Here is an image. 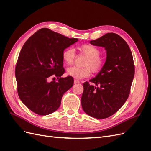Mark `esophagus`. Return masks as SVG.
Segmentation results:
<instances>
[{"label": "esophagus", "instance_id": "obj_1", "mask_svg": "<svg viewBox=\"0 0 151 151\" xmlns=\"http://www.w3.org/2000/svg\"><path fill=\"white\" fill-rule=\"evenodd\" d=\"M74 83H80V81H79V80H78L75 79L74 80Z\"/></svg>", "mask_w": 151, "mask_h": 151}]
</instances>
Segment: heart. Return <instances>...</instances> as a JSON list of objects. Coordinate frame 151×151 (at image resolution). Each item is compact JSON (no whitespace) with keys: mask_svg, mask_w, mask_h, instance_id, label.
I'll list each match as a JSON object with an SVG mask.
<instances>
[{"mask_svg":"<svg viewBox=\"0 0 151 151\" xmlns=\"http://www.w3.org/2000/svg\"><path fill=\"white\" fill-rule=\"evenodd\" d=\"M80 51L82 54L87 57L83 64L86 67L69 68L67 69V74L76 79H82L90 76L91 71L95 73H99L104 64V60L100 55L99 49L91 44H84L80 45ZM62 57L66 64L71 65L76 57L75 50L72 47L66 48L63 51Z\"/></svg>","mask_w":151,"mask_h":151,"instance_id":"b5f03b06","label":"heart"}]
</instances>
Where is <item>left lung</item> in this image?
<instances>
[{
    "instance_id": "8db88e82",
    "label": "left lung",
    "mask_w": 151,
    "mask_h": 151,
    "mask_svg": "<svg viewBox=\"0 0 151 151\" xmlns=\"http://www.w3.org/2000/svg\"><path fill=\"white\" fill-rule=\"evenodd\" d=\"M92 45L105 47L106 61L95 78L83 84L81 103L83 110L90 116L105 119L120 109L127 100L134 76L131 51L120 35L110 33Z\"/></svg>"
}]
</instances>
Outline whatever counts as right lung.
Returning a JSON list of instances; mask_svg holds the SVG:
<instances>
[{
  "label": "right lung",
  "mask_w": 151,
  "mask_h": 151,
  "mask_svg": "<svg viewBox=\"0 0 151 151\" xmlns=\"http://www.w3.org/2000/svg\"><path fill=\"white\" fill-rule=\"evenodd\" d=\"M78 40L42 28L24 44L15 67L17 92L33 113L43 116L57 111L62 96L73 86L72 76L61 77L65 72L62 54ZM55 77L57 81L50 82Z\"/></svg>",
  "instance_id": "add662e5"
}]
</instances>
